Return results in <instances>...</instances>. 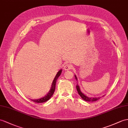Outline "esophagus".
I'll list each match as a JSON object with an SVG mask.
<instances>
[{
	"instance_id": "1",
	"label": "esophagus",
	"mask_w": 128,
	"mask_h": 128,
	"mask_svg": "<svg viewBox=\"0 0 128 128\" xmlns=\"http://www.w3.org/2000/svg\"><path fill=\"white\" fill-rule=\"evenodd\" d=\"M72 68V66L70 64H65L64 67V70H71Z\"/></svg>"
}]
</instances>
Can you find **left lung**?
I'll use <instances>...</instances> for the list:
<instances>
[{
    "label": "left lung",
    "mask_w": 128,
    "mask_h": 128,
    "mask_svg": "<svg viewBox=\"0 0 128 128\" xmlns=\"http://www.w3.org/2000/svg\"><path fill=\"white\" fill-rule=\"evenodd\" d=\"M75 78H76V79L77 80V77L76 76V75H75ZM76 90H77V91H78V92L80 96L82 98V99H84V100H85L86 102H94V101H96V100H99V99H100V97H98V98H96V97L89 98V97H88V96H86L85 94H84V93H82V92H81L80 88H79V86L78 85V84H77V85L76 86Z\"/></svg>",
    "instance_id": "obj_1"
}]
</instances>
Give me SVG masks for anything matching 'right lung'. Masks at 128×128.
Here are the masks:
<instances>
[{"mask_svg": "<svg viewBox=\"0 0 128 128\" xmlns=\"http://www.w3.org/2000/svg\"><path fill=\"white\" fill-rule=\"evenodd\" d=\"M61 73H62V70H60L58 72L56 75L53 82H52V85L51 87L50 90L49 92L47 93V94L46 95L44 96H43V97H42L39 99H31V100H32V102H38V103H42V102H44L48 100L49 99L51 98V96H52V94H54L55 90L56 82V80H58L59 76L61 75Z\"/></svg>", "mask_w": 128, "mask_h": 128, "instance_id": "obj_1", "label": "right lung"}]
</instances>
